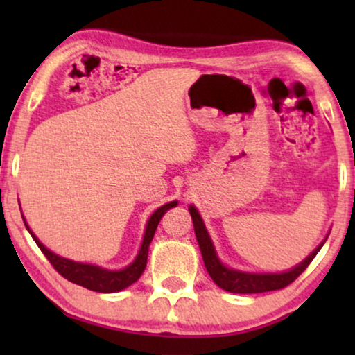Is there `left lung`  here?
I'll list each match as a JSON object with an SVG mask.
<instances>
[{
  "mask_svg": "<svg viewBox=\"0 0 355 355\" xmlns=\"http://www.w3.org/2000/svg\"><path fill=\"white\" fill-rule=\"evenodd\" d=\"M189 213L192 216L193 230H196V237L200 247L203 263L210 275V278L215 281L216 286H220L221 289L227 291V293L234 294H257V293H268V291L283 289L286 286L293 283L297 276L310 265V261L315 259V255L318 254V250L322 249L324 241L328 239V236L320 242V245L310 254L307 259L300 261L299 265H295L294 268L288 271H281V273H250V271H241L226 266L218 257L215 245L210 234H208L205 223H203L200 213L193 205L189 207Z\"/></svg>",
  "mask_w": 355,
  "mask_h": 355,
  "instance_id": "1",
  "label": "left lung"
}]
</instances>
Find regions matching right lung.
I'll return each mask as SVG.
<instances>
[{
  "mask_svg": "<svg viewBox=\"0 0 355 355\" xmlns=\"http://www.w3.org/2000/svg\"><path fill=\"white\" fill-rule=\"evenodd\" d=\"M176 205H178V200L164 203L163 207H159L158 210H155L152 213V216H150L147 221V226H145L144 239H142V244H140L137 255H135L132 263H129L123 270H106V268H101L98 265L82 263V261H74V260L64 259V257L56 255L55 252L46 249V247L38 241V237L33 234L31 227H28L26 218L22 216V220H24V225L27 227V231L31 232V236L33 237V241H35L37 245L40 247L43 255L50 260V263L55 266L58 273L64 276L67 281H71V283H76L79 286H84L87 289L95 291V293H119V291H123L125 288H129L130 284H134L135 281L140 278V275L144 273L145 266H147L150 242L153 239L158 223L169 208Z\"/></svg>",
  "mask_w": 355,
  "mask_h": 355,
  "instance_id": "right-lung-1",
  "label": "right lung"
}]
</instances>
